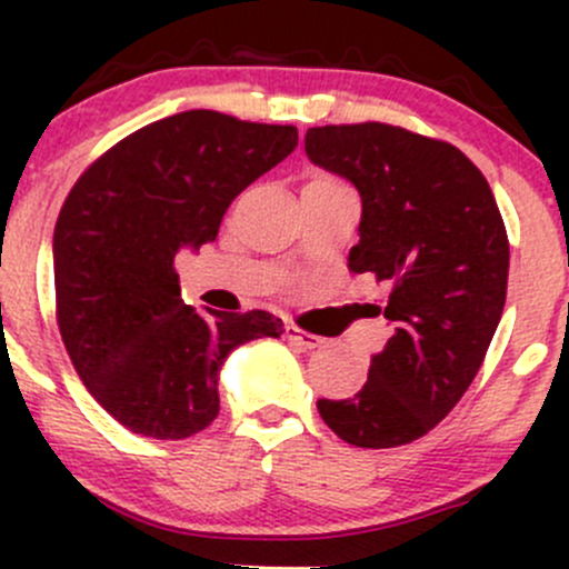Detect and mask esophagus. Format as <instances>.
<instances>
[{"label": "esophagus", "instance_id": "obj_1", "mask_svg": "<svg viewBox=\"0 0 569 569\" xmlns=\"http://www.w3.org/2000/svg\"><path fill=\"white\" fill-rule=\"evenodd\" d=\"M286 336H289L291 341H295L297 347H302V349H319L321 343H325V338L313 336V332H306V330H300V327H295V325H289V327H286Z\"/></svg>", "mask_w": 569, "mask_h": 569}]
</instances>
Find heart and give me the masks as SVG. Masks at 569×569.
I'll list each match as a JSON object with an SVG mask.
<instances>
[{
	"label": "heart",
	"instance_id": "heart-1",
	"mask_svg": "<svg viewBox=\"0 0 569 569\" xmlns=\"http://www.w3.org/2000/svg\"><path fill=\"white\" fill-rule=\"evenodd\" d=\"M332 181H336V178H330V176H317L311 183H332Z\"/></svg>",
	"mask_w": 569,
	"mask_h": 569
}]
</instances>
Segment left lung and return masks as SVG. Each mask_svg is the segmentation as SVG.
<instances>
[{
  "label": "left lung",
  "mask_w": 569,
  "mask_h": 569,
  "mask_svg": "<svg viewBox=\"0 0 569 569\" xmlns=\"http://www.w3.org/2000/svg\"><path fill=\"white\" fill-rule=\"evenodd\" d=\"M313 164L363 203L349 272L388 283L386 349L352 399H319L358 449H393L438 427L473 382L507 302L509 239L492 189L460 148L388 123L317 126Z\"/></svg>",
  "instance_id": "obj_1"
}]
</instances>
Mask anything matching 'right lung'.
<instances>
[{
	"instance_id": "right-lung-1",
	"label": "right lung",
	"mask_w": 569,
	"mask_h": 569,
	"mask_svg": "<svg viewBox=\"0 0 569 569\" xmlns=\"http://www.w3.org/2000/svg\"><path fill=\"white\" fill-rule=\"evenodd\" d=\"M295 148V126L189 109L120 140L68 192L54 226L57 325L88 391L131 432L206 429L228 355L283 332L267 311H194L176 256L214 242L231 200Z\"/></svg>"
}]
</instances>
